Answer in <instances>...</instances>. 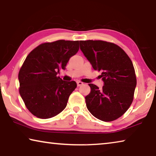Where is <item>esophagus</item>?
Masks as SVG:
<instances>
[{"label": "esophagus", "mask_w": 156, "mask_h": 156, "mask_svg": "<svg viewBox=\"0 0 156 156\" xmlns=\"http://www.w3.org/2000/svg\"><path fill=\"white\" fill-rule=\"evenodd\" d=\"M83 84V83H82V82H80V81H78L77 82V86L78 87H80V86H82Z\"/></svg>", "instance_id": "34e87169"}]
</instances>
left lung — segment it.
Instances as JSON below:
<instances>
[{
  "label": "left lung",
  "mask_w": 156,
  "mask_h": 156,
  "mask_svg": "<svg viewBox=\"0 0 156 156\" xmlns=\"http://www.w3.org/2000/svg\"><path fill=\"white\" fill-rule=\"evenodd\" d=\"M84 56L100 76L104 85L100 89L89 84L91 91L85 97L86 105L94 117L105 122L122 116L130 107L136 87L133 63L122 49L102 41H80Z\"/></svg>",
  "instance_id": "8db88e82"
}]
</instances>
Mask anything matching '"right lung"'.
Returning a JSON list of instances; mask_svg holds the SVG:
<instances>
[{
    "instance_id": "obj_1",
    "label": "right lung",
    "mask_w": 156,
    "mask_h": 156,
    "mask_svg": "<svg viewBox=\"0 0 156 156\" xmlns=\"http://www.w3.org/2000/svg\"><path fill=\"white\" fill-rule=\"evenodd\" d=\"M79 41L60 40L45 43L33 49L18 73L20 95L28 110L36 117L47 119L64 110L75 81L57 76L69 60L78 51Z\"/></svg>"
}]
</instances>
